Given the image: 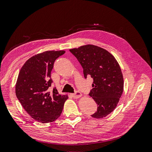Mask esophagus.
<instances>
[{"mask_svg":"<svg viewBox=\"0 0 152 152\" xmlns=\"http://www.w3.org/2000/svg\"><path fill=\"white\" fill-rule=\"evenodd\" d=\"M72 96L74 98H79L82 96V94H81V92H78V91H77V92H76L75 93L72 94Z\"/></svg>","mask_w":152,"mask_h":152,"instance_id":"esophagus-1","label":"esophagus"}]
</instances>
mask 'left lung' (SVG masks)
Segmentation results:
<instances>
[{
  "instance_id": "left-lung-1",
  "label": "left lung",
  "mask_w": 152,
  "mask_h": 152,
  "mask_svg": "<svg viewBox=\"0 0 152 152\" xmlns=\"http://www.w3.org/2000/svg\"><path fill=\"white\" fill-rule=\"evenodd\" d=\"M70 52L83 68L84 78L94 80L89 96L98 104L92 117L102 118L113 112L119 102L124 90L122 70L114 56L97 46L88 45Z\"/></svg>"
}]
</instances>
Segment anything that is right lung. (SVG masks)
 Here are the masks:
<instances>
[{"instance_id":"obj_1","label":"right lung","mask_w":152,"mask_h":152,"mask_svg":"<svg viewBox=\"0 0 152 152\" xmlns=\"http://www.w3.org/2000/svg\"><path fill=\"white\" fill-rule=\"evenodd\" d=\"M64 50L46 51L34 55L24 63L16 84V96L26 112L42 124L54 122L62 112L67 95H60L52 83L51 71Z\"/></svg>"}]
</instances>
